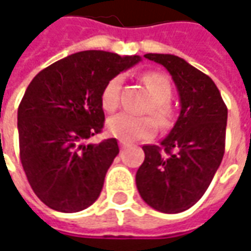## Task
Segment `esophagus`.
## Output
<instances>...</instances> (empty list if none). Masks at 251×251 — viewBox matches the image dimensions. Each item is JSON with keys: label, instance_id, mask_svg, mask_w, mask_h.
Returning a JSON list of instances; mask_svg holds the SVG:
<instances>
[{"label": "esophagus", "instance_id": "1", "mask_svg": "<svg viewBox=\"0 0 251 251\" xmlns=\"http://www.w3.org/2000/svg\"><path fill=\"white\" fill-rule=\"evenodd\" d=\"M118 142H120V147H121V148L127 147V142H126L125 140H120V141H118Z\"/></svg>", "mask_w": 251, "mask_h": 251}]
</instances>
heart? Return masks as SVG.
Listing matches in <instances>:
<instances>
[{
	"mask_svg": "<svg viewBox=\"0 0 251 251\" xmlns=\"http://www.w3.org/2000/svg\"><path fill=\"white\" fill-rule=\"evenodd\" d=\"M142 82L152 94V103L149 110L156 117V120L161 126L169 125L174 117V110L169 104V99L172 97V84L167 76L157 72H148L142 75ZM122 84V76L111 77L104 84L100 94V103L106 111H114L120 103V90ZM106 129L111 136L118 137L127 141L142 140L152 136L156 129V124L152 117L148 115H133L129 113H118L110 117L106 122Z\"/></svg>",
	"mask_w": 251,
	"mask_h": 251,
	"instance_id": "1",
	"label": "heart"
}]
</instances>
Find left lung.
Masks as SVG:
<instances>
[{"label":"left lung","instance_id":"1","mask_svg":"<svg viewBox=\"0 0 251 251\" xmlns=\"http://www.w3.org/2000/svg\"><path fill=\"white\" fill-rule=\"evenodd\" d=\"M164 66L180 98L179 118L158 145H144L145 160L136 175L144 201L165 214L188 210L214 179L225 154L227 107L208 75L184 59L147 53Z\"/></svg>","mask_w":251,"mask_h":251}]
</instances>
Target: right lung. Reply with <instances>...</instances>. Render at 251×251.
<instances>
[{
    "label": "right lung",
    "instance_id": "1",
    "mask_svg": "<svg viewBox=\"0 0 251 251\" xmlns=\"http://www.w3.org/2000/svg\"><path fill=\"white\" fill-rule=\"evenodd\" d=\"M141 60L82 51L40 71L17 113L20 160L33 192L52 210L77 212L98 199L120 148L115 138L83 144L102 131L104 84Z\"/></svg>",
    "mask_w": 251,
    "mask_h": 251
}]
</instances>
